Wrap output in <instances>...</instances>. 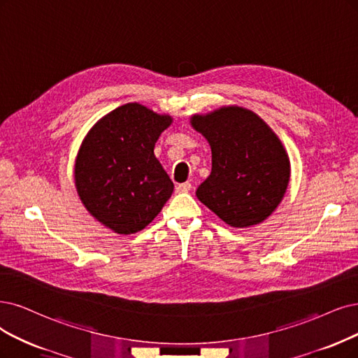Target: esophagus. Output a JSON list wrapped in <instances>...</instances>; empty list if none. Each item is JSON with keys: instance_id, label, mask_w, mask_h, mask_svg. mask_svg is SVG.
<instances>
[{"instance_id": "obj_1", "label": "esophagus", "mask_w": 358, "mask_h": 358, "mask_svg": "<svg viewBox=\"0 0 358 358\" xmlns=\"http://www.w3.org/2000/svg\"><path fill=\"white\" fill-rule=\"evenodd\" d=\"M192 190V184L190 182H182L177 186V192L178 193H187Z\"/></svg>"}]
</instances>
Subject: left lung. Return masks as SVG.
Returning a JSON list of instances; mask_svg holds the SVG:
<instances>
[{
    "mask_svg": "<svg viewBox=\"0 0 358 358\" xmlns=\"http://www.w3.org/2000/svg\"><path fill=\"white\" fill-rule=\"evenodd\" d=\"M190 124L213 153V169L197 187V199L236 229L267 220L282 202L290 178L289 156L275 132L242 106L193 115Z\"/></svg>",
    "mask_w": 358,
    "mask_h": 358,
    "instance_id": "obj_1",
    "label": "left lung"
}]
</instances>
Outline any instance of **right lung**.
Returning <instances> with one entry per match:
<instances>
[{"mask_svg": "<svg viewBox=\"0 0 358 358\" xmlns=\"http://www.w3.org/2000/svg\"><path fill=\"white\" fill-rule=\"evenodd\" d=\"M171 124L169 115L127 103L88 131L76 155L75 187L88 213L104 227L132 234L161 213L174 184L153 150Z\"/></svg>", "mask_w": 358, "mask_h": 358, "instance_id": "right-lung-1", "label": "right lung"}]
</instances>
